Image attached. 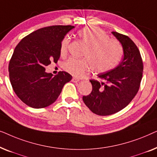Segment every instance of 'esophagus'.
<instances>
[{
    "label": "esophagus",
    "mask_w": 157,
    "mask_h": 157,
    "mask_svg": "<svg viewBox=\"0 0 157 157\" xmlns=\"http://www.w3.org/2000/svg\"><path fill=\"white\" fill-rule=\"evenodd\" d=\"M71 81H73V82L76 83V82H78V81H80V80H79V79H78V78H76V77H74V78H72V80H71Z\"/></svg>",
    "instance_id": "obj_1"
}]
</instances>
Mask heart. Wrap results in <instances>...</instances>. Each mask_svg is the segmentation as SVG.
<instances>
[{
	"instance_id": "b5f03b06",
	"label": "heart",
	"mask_w": 157,
	"mask_h": 157,
	"mask_svg": "<svg viewBox=\"0 0 157 157\" xmlns=\"http://www.w3.org/2000/svg\"><path fill=\"white\" fill-rule=\"evenodd\" d=\"M79 38L86 46L84 56L88 59L70 58L63 63V69L72 76H83L90 67L96 72H105L112 69L121 57V46L117 40L109 38L103 30L97 27L88 26L77 32ZM70 37L65 36L60 46V53L66 55Z\"/></svg>"
}]
</instances>
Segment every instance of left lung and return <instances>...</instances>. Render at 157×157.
<instances>
[{
    "instance_id": "left-lung-1",
    "label": "left lung",
    "mask_w": 157,
    "mask_h": 157,
    "mask_svg": "<svg viewBox=\"0 0 157 157\" xmlns=\"http://www.w3.org/2000/svg\"><path fill=\"white\" fill-rule=\"evenodd\" d=\"M111 33L121 43L124 59L115 68L98 74L101 81L90 80L92 91L83 96L88 108L99 116L113 114L125 108L136 96L142 78V59L136 44L127 36Z\"/></svg>"
}]
</instances>
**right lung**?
<instances>
[{
	"label": "right lung",
	"instance_id": "obj_1",
	"mask_svg": "<svg viewBox=\"0 0 157 157\" xmlns=\"http://www.w3.org/2000/svg\"><path fill=\"white\" fill-rule=\"evenodd\" d=\"M74 26L52 25L30 33L18 43L10 60L8 71L13 89L30 107L45 108L56 101L64 84L72 76L59 71L53 76L46 72L51 61L59 59L63 38Z\"/></svg>",
	"mask_w": 157,
	"mask_h": 157
}]
</instances>
